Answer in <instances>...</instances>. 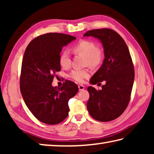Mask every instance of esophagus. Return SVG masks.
<instances>
[{
  "label": "esophagus",
  "mask_w": 154,
  "mask_h": 154,
  "mask_svg": "<svg viewBox=\"0 0 154 154\" xmlns=\"http://www.w3.org/2000/svg\"><path fill=\"white\" fill-rule=\"evenodd\" d=\"M78 88H79V91H82L85 89V87L84 85H79V86H78Z\"/></svg>",
  "instance_id": "obj_1"
}]
</instances>
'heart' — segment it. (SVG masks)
<instances>
[{"instance_id": "obj_1", "label": "heart", "mask_w": 154, "mask_h": 154, "mask_svg": "<svg viewBox=\"0 0 154 154\" xmlns=\"http://www.w3.org/2000/svg\"><path fill=\"white\" fill-rule=\"evenodd\" d=\"M75 54H81L85 56V64L88 66H98L103 60V50L92 41L82 40L72 47ZM60 64L64 69H69L71 66V60L69 52L64 50L60 54L59 58ZM90 71L88 69H75L71 72L69 76L78 82L82 83L86 78L89 77Z\"/></svg>"}]
</instances>
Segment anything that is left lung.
Returning a JSON list of instances; mask_svg holds the SVG:
<instances>
[{
    "label": "left lung",
    "mask_w": 154,
    "mask_h": 154,
    "mask_svg": "<svg viewBox=\"0 0 154 154\" xmlns=\"http://www.w3.org/2000/svg\"><path fill=\"white\" fill-rule=\"evenodd\" d=\"M83 36H92L102 43L104 59L102 66L91 78V84L105 82L102 90L88 88L89 113L96 120L109 122L118 118L128 105L134 79V66L122 36L107 28L89 30Z\"/></svg>",
    "instance_id": "8db88e82"
}]
</instances>
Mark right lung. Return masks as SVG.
Instances as JSON below:
<instances>
[{
	"mask_svg": "<svg viewBox=\"0 0 154 154\" xmlns=\"http://www.w3.org/2000/svg\"><path fill=\"white\" fill-rule=\"evenodd\" d=\"M76 39L61 33H47L34 38L26 49L22 60L20 90L26 105L36 119L54 125L67 118L70 98L77 93L78 86L66 81L60 88L52 86L62 48Z\"/></svg>",
	"mask_w": 154,
	"mask_h": 154,
	"instance_id": "right-lung-1",
	"label": "right lung"
}]
</instances>
